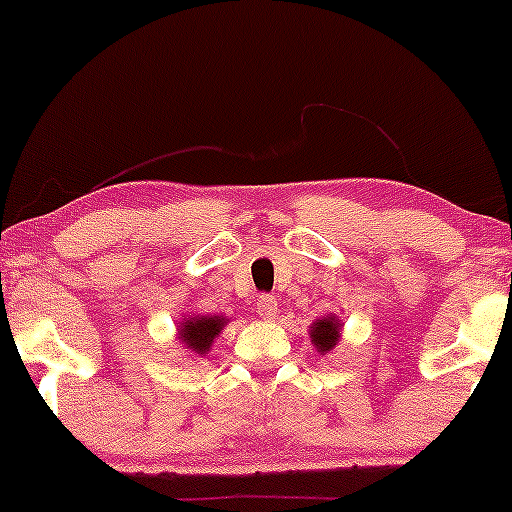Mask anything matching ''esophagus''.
Returning a JSON list of instances; mask_svg holds the SVG:
<instances>
[{"instance_id":"obj_1","label":"esophagus","mask_w":512,"mask_h":512,"mask_svg":"<svg viewBox=\"0 0 512 512\" xmlns=\"http://www.w3.org/2000/svg\"><path fill=\"white\" fill-rule=\"evenodd\" d=\"M276 310H279V303H276L274 296H260L257 298V315L262 317V320H274L276 317Z\"/></svg>"}]
</instances>
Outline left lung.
<instances>
[{"instance_id": "left-lung-1", "label": "left lung", "mask_w": 512, "mask_h": 512, "mask_svg": "<svg viewBox=\"0 0 512 512\" xmlns=\"http://www.w3.org/2000/svg\"><path fill=\"white\" fill-rule=\"evenodd\" d=\"M342 320H339L337 315H322L320 320H315L313 325H310V342L317 349V354H332L334 349H337L339 339H342Z\"/></svg>"}]
</instances>
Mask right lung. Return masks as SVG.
<instances>
[{
    "label": "right lung",
    "instance_id": "add662e5",
    "mask_svg": "<svg viewBox=\"0 0 512 512\" xmlns=\"http://www.w3.org/2000/svg\"><path fill=\"white\" fill-rule=\"evenodd\" d=\"M228 317L223 315H182L178 322V342L190 356H207L211 344L219 337Z\"/></svg>",
    "mask_w": 512,
    "mask_h": 512
}]
</instances>
